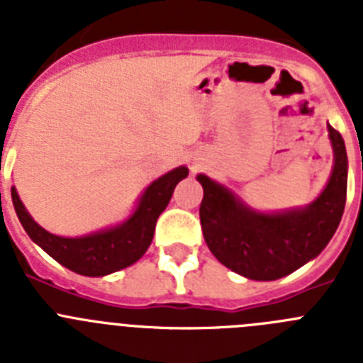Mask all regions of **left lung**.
<instances>
[{"mask_svg":"<svg viewBox=\"0 0 363 363\" xmlns=\"http://www.w3.org/2000/svg\"><path fill=\"white\" fill-rule=\"evenodd\" d=\"M333 147V171L318 198L306 207L262 213L209 176L198 174L203 187L201 230L218 262L249 280L284 278L314 259L331 242L347 196V152L344 138L327 123Z\"/></svg>","mask_w":363,"mask_h":363,"instance_id":"obj_1","label":"left lung"}]
</instances>
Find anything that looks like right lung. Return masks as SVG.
Segmentation results:
<instances>
[{
  "label": "right lung",
  "mask_w": 363,
  "mask_h": 363,
  "mask_svg": "<svg viewBox=\"0 0 363 363\" xmlns=\"http://www.w3.org/2000/svg\"><path fill=\"white\" fill-rule=\"evenodd\" d=\"M187 174L189 169L184 165L165 172L143 191L127 220L76 238L57 236L38 225L19 200L16 187L11 189L12 203L32 242L52 256L57 264L83 277H105L136 264L145 255L152 242L158 216L171 201L176 185Z\"/></svg>",
  "instance_id": "add662e5"
}]
</instances>
